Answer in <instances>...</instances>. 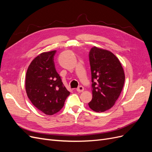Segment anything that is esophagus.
<instances>
[{"instance_id": "1", "label": "esophagus", "mask_w": 152, "mask_h": 152, "mask_svg": "<svg viewBox=\"0 0 152 152\" xmlns=\"http://www.w3.org/2000/svg\"><path fill=\"white\" fill-rule=\"evenodd\" d=\"M84 90V87L82 86H80L79 87H78V88L77 89V91L78 92H82Z\"/></svg>"}]
</instances>
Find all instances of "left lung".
Wrapping results in <instances>:
<instances>
[{
    "instance_id": "left-lung-1",
    "label": "left lung",
    "mask_w": 152,
    "mask_h": 152,
    "mask_svg": "<svg viewBox=\"0 0 152 152\" xmlns=\"http://www.w3.org/2000/svg\"><path fill=\"white\" fill-rule=\"evenodd\" d=\"M93 98L90 108L103 112L111 108L123 89L125 74L118 59L109 50L93 47L89 54Z\"/></svg>"
}]
</instances>
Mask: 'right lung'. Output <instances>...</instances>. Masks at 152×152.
<instances>
[{
	"label": "right lung",
	"instance_id": "obj_1",
	"mask_svg": "<svg viewBox=\"0 0 152 152\" xmlns=\"http://www.w3.org/2000/svg\"><path fill=\"white\" fill-rule=\"evenodd\" d=\"M56 50L40 54L32 61L26 74L27 96L35 107L49 115L58 112L70 95L56 70Z\"/></svg>",
	"mask_w": 152,
	"mask_h": 152
}]
</instances>
